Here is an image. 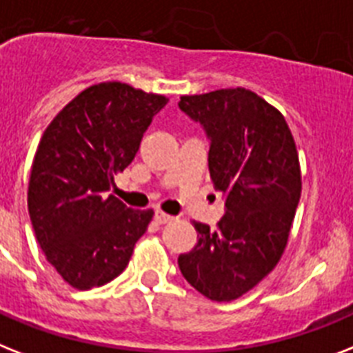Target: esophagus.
Returning a JSON list of instances; mask_svg holds the SVG:
<instances>
[{
	"instance_id": "esophagus-1",
	"label": "esophagus",
	"mask_w": 353,
	"mask_h": 353,
	"mask_svg": "<svg viewBox=\"0 0 353 353\" xmlns=\"http://www.w3.org/2000/svg\"><path fill=\"white\" fill-rule=\"evenodd\" d=\"M154 219H156V223H159V225H165V223L174 221V216H168V214H165V212L157 210L156 216H154Z\"/></svg>"
}]
</instances>
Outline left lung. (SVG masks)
Wrapping results in <instances>:
<instances>
[{"instance_id": "left-lung-1", "label": "left lung", "mask_w": 353, "mask_h": 353, "mask_svg": "<svg viewBox=\"0 0 353 353\" xmlns=\"http://www.w3.org/2000/svg\"><path fill=\"white\" fill-rule=\"evenodd\" d=\"M179 108L210 139L208 168L225 196L216 230L194 221L197 245L177 259L212 301H234L265 279L286 248L301 197L296 141L285 116L246 88L181 96Z\"/></svg>"}]
</instances>
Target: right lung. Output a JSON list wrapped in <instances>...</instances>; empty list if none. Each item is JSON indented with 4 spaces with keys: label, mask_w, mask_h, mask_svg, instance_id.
<instances>
[{
    "label": "right lung",
    "mask_w": 353,
    "mask_h": 353,
    "mask_svg": "<svg viewBox=\"0 0 353 353\" xmlns=\"http://www.w3.org/2000/svg\"><path fill=\"white\" fill-rule=\"evenodd\" d=\"M167 103L127 83H97L43 132L30 168L28 214L47 261L77 290L116 279L147 232L154 210L128 208L107 192Z\"/></svg>",
    "instance_id": "right-lung-1"
}]
</instances>
